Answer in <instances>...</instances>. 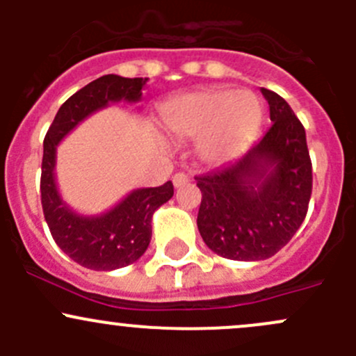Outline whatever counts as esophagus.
I'll use <instances>...</instances> for the list:
<instances>
[{"instance_id":"34e87169","label":"esophagus","mask_w":356,"mask_h":356,"mask_svg":"<svg viewBox=\"0 0 356 356\" xmlns=\"http://www.w3.org/2000/svg\"><path fill=\"white\" fill-rule=\"evenodd\" d=\"M172 182H174L175 188H182L184 184H188L189 177H188V174H184V172H177V174L172 177Z\"/></svg>"}]
</instances>
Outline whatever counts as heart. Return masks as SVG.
I'll return each instance as SVG.
<instances>
[{"label": "heart", "instance_id": "b5f03b06", "mask_svg": "<svg viewBox=\"0 0 356 356\" xmlns=\"http://www.w3.org/2000/svg\"><path fill=\"white\" fill-rule=\"evenodd\" d=\"M264 106L254 92L208 91L191 92L168 102L161 111L163 127L175 138L201 139L207 158L231 156L245 148L257 134Z\"/></svg>", "mask_w": 356, "mask_h": 356}]
</instances>
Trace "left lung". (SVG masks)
I'll return each mask as SVG.
<instances>
[{"mask_svg": "<svg viewBox=\"0 0 356 356\" xmlns=\"http://www.w3.org/2000/svg\"><path fill=\"white\" fill-rule=\"evenodd\" d=\"M272 125L241 158L195 177L198 231L229 260L258 261L289 243L307 217L312 161L305 127L284 98L261 88Z\"/></svg>", "mask_w": 356, "mask_h": 356, "instance_id": "left-lung-1", "label": "left lung"}]
</instances>
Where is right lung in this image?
<instances>
[{"instance_id":"obj_1","label":"right lung","mask_w":356,"mask_h":356,"mask_svg":"<svg viewBox=\"0 0 356 356\" xmlns=\"http://www.w3.org/2000/svg\"><path fill=\"white\" fill-rule=\"evenodd\" d=\"M148 79L108 74L89 82L60 106L44 138L41 204L55 243L79 265L91 270H115L143 257L152 241V217L174 196L172 182L129 193L102 215H81L62 200L55 179L56 146L70 131L110 103L141 102Z\"/></svg>"}]
</instances>
